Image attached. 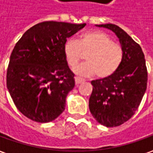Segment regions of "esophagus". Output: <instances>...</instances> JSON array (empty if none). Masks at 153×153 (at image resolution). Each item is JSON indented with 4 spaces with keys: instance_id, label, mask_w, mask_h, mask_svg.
I'll list each match as a JSON object with an SVG mask.
<instances>
[{
    "instance_id": "obj_1",
    "label": "esophagus",
    "mask_w": 153,
    "mask_h": 153,
    "mask_svg": "<svg viewBox=\"0 0 153 153\" xmlns=\"http://www.w3.org/2000/svg\"><path fill=\"white\" fill-rule=\"evenodd\" d=\"M75 85H79V84H82V83H84V79H82L80 78H79V77H75Z\"/></svg>"
}]
</instances>
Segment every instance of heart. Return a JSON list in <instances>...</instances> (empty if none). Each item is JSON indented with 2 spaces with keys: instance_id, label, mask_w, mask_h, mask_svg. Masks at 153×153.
I'll use <instances>...</instances> for the list:
<instances>
[{
  "instance_id": "heart-1",
  "label": "heart",
  "mask_w": 153,
  "mask_h": 153,
  "mask_svg": "<svg viewBox=\"0 0 153 153\" xmlns=\"http://www.w3.org/2000/svg\"><path fill=\"white\" fill-rule=\"evenodd\" d=\"M68 65L74 68L86 54V62L74 68V74L82 77H91L97 74L100 79L113 75L120 66L124 51L122 46L102 31L90 30L79 34L78 40H67L62 47Z\"/></svg>"
}]
</instances>
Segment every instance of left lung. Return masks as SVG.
Masks as SVG:
<instances>
[{"label":"left lung","mask_w":153,"mask_h":153,"mask_svg":"<svg viewBox=\"0 0 153 153\" xmlns=\"http://www.w3.org/2000/svg\"><path fill=\"white\" fill-rule=\"evenodd\" d=\"M119 38L124 57L118 70L108 78L91 81L89 108L99 124L115 127L128 121L139 107L146 90L147 70L141 47L119 26L99 24Z\"/></svg>","instance_id":"obj_1"}]
</instances>
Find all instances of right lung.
<instances>
[{
    "label": "right lung",
    "mask_w": 153,
    "mask_h": 153,
    "mask_svg": "<svg viewBox=\"0 0 153 153\" xmlns=\"http://www.w3.org/2000/svg\"><path fill=\"white\" fill-rule=\"evenodd\" d=\"M85 25L42 22L28 29L14 46L7 86L17 108L29 119L48 123L64 111L75 83L62 47Z\"/></svg>",
    "instance_id": "right-lung-1"
}]
</instances>
